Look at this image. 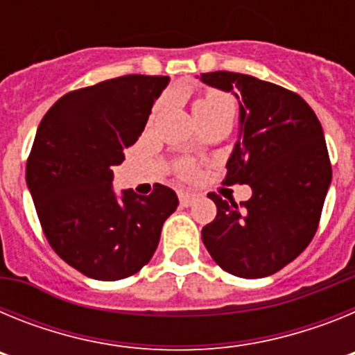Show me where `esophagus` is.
<instances>
[{"mask_svg": "<svg viewBox=\"0 0 355 355\" xmlns=\"http://www.w3.org/2000/svg\"><path fill=\"white\" fill-rule=\"evenodd\" d=\"M197 199L196 193H188V192H180V202L181 206H190L193 200Z\"/></svg>", "mask_w": 355, "mask_h": 355, "instance_id": "obj_1", "label": "esophagus"}]
</instances>
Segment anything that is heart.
Listing matches in <instances>:
<instances>
[{"label": "heart", "instance_id": "heart-1", "mask_svg": "<svg viewBox=\"0 0 355 355\" xmlns=\"http://www.w3.org/2000/svg\"><path fill=\"white\" fill-rule=\"evenodd\" d=\"M218 114H234V103L227 94H222L218 90H206L202 96L197 97L193 101V115H196V119ZM180 171L183 175L193 174V167L190 163H183Z\"/></svg>", "mask_w": 355, "mask_h": 355}]
</instances>
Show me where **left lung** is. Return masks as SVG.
Segmentation results:
<instances>
[{
  "instance_id": "1",
  "label": "left lung",
  "mask_w": 355,
  "mask_h": 355,
  "mask_svg": "<svg viewBox=\"0 0 355 355\" xmlns=\"http://www.w3.org/2000/svg\"><path fill=\"white\" fill-rule=\"evenodd\" d=\"M200 81L240 99V135L225 184H249L240 205L216 193L215 220L202 241L220 268L238 277L275 274L315 236L332 168L322 124L299 94L240 72H205Z\"/></svg>"
}]
</instances>
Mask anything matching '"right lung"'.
<instances>
[{
	"label": "right lung",
	"mask_w": 355,
	"mask_h": 355,
	"mask_svg": "<svg viewBox=\"0 0 355 355\" xmlns=\"http://www.w3.org/2000/svg\"><path fill=\"white\" fill-rule=\"evenodd\" d=\"M168 76L128 74L62 96L40 121L26 184L49 245L87 277L117 281L153 258L163 222L180 200L155 184L150 196L114 192V165L142 135Z\"/></svg>",
	"instance_id": "add662e5"
}]
</instances>
